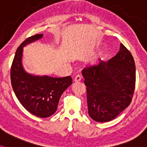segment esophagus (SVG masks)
<instances>
[{
  "label": "esophagus",
  "mask_w": 147,
  "mask_h": 147,
  "mask_svg": "<svg viewBox=\"0 0 147 147\" xmlns=\"http://www.w3.org/2000/svg\"><path fill=\"white\" fill-rule=\"evenodd\" d=\"M81 80V76L79 75H77L75 78H74V81H75V82H79V81H80Z\"/></svg>",
  "instance_id": "1"
}]
</instances>
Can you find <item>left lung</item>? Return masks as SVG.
Here are the masks:
<instances>
[{
	"mask_svg": "<svg viewBox=\"0 0 147 147\" xmlns=\"http://www.w3.org/2000/svg\"><path fill=\"white\" fill-rule=\"evenodd\" d=\"M82 75L88 114L94 121H112L130 105L136 86V66L131 53L123 44L107 62L100 59L88 65Z\"/></svg>",
	"mask_w": 147,
	"mask_h": 147,
	"instance_id": "left-lung-1",
	"label": "left lung"
}]
</instances>
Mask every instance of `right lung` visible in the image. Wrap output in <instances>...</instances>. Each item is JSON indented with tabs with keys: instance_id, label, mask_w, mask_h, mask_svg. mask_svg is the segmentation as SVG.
I'll use <instances>...</instances> for the list:
<instances>
[{
	"instance_id": "add662e5",
	"label": "right lung",
	"mask_w": 147,
	"mask_h": 147,
	"mask_svg": "<svg viewBox=\"0 0 147 147\" xmlns=\"http://www.w3.org/2000/svg\"><path fill=\"white\" fill-rule=\"evenodd\" d=\"M42 36L43 34L32 35L21 43L14 56L10 75L12 88L23 107L38 117L47 118L56 112L60 97L72 81L70 76L37 77L24 71L22 66L23 47Z\"/></svg>"
}]
</instances>
